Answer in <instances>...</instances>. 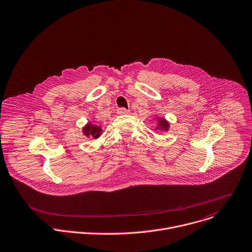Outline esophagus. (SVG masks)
<instances>
[{
    "instance_id": "esophagus-1",
    "label": "esophagus",
    "mask_w": 252,
    "mask_h": 252,
    "mask_svg": "<svg viewBox=\"0 0 252 252\" xmlns=\"http://www.w3.org/2000/svg\"><path fill=\"white\" fill-rule=\"evenodd\" d=\"M128 113H129V111L127 109H125V108H119L118 109V114H120V115H126Z\"/></svg>"
}]
</instances>
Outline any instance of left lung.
<instances>
[{
  "label": "left lung",
  "instance_id": "left-lung-1",
  "mask_svg": "<svg viewBox=\"0 0 252 252\" xmlns=\"http://www.w3.org/2000/svg\"><path fill=\"white\" fill-rule=\"evenodd\" d=\"M169 128V123L167 122L163 118H157V126L155 129H160V130H165L167 131Z\"/></svg>",
  "mask_w": 252,
  "mask_h": 252
}]
</instances>
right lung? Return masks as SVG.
Masks as SVG:
<instances>
[{"label": "right lung", "instance_id": "obj_1", "mask_svg": "<svg viewBox=\"0 0 252 252\" xmlns=\"http://www.w3.org/2000/svg\"><path fill=\"white\" fill-rule=\"evenodd\" d=\"M83 133L85 134L87 137H93L98 138L102 133V128L99 126L93 125L91 122H89L85 126L83 127Z\"/></svg>", "mask_w": 252, "mask_h": 252}]
</instances>
